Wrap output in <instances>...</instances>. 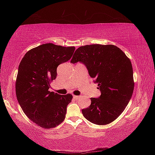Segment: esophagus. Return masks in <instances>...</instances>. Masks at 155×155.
I'll return each instance as SVG.
<instances>
[{
  "instance_id": "esophagus-1",
  "label": "esophagus",
  "mask_w": 155,
  "mask_h": 155,
  "mask_svg": "<svg viewBox=\"0 0 155 155\" xmlns=\"http://www.w3.org/2000/svg\"><path fill=\"white\" fill-rule=\"evenodd\" d=\"M73 98H74V99H78V98H80V96H75V95H74L73 96Z\"/></svg>"
}]
</instances>
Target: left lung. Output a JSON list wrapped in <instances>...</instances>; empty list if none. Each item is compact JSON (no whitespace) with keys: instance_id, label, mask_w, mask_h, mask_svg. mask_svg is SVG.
Here are the masks:
<instances>
[{"instance_id":"1","label":"left lung","mask_w":155,"mask_h":155,"mask_svg":"<svg viewBox=\"0 0 155 155\" xmlns=\"http://www.w3.org/2000/svg\"><path fill=\"white\" fill-rule=\"evenodd\" d=\"M78 61L86 65L101 91L98 98H91L90 106L82 110L83 116L93 124H108L124 111L133 95L135 83L130 60L112 44H91L76 50L70 62Z\"/></svg>"}]
</instances>
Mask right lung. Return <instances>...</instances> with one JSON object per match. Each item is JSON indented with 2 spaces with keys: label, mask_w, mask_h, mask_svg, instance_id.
Here are the masks:
<instances>
[{
  "label": "right lung",
  "mask_w": 155,
  "mask_h": 155,
  "mask_svg": "<svg viewBox=\"0 0 155 155\" xmlns=\"http://www.w3.org/2000/svg\"><path fill=\"white\" fill-rule=\"evenodd\" d=\"M75 47L41 44L25 54L18 67L15 93L25 115L39 127L52 128L64 121L72 96L50 91L59 64L71 58Z\"/></svg>",
  "instance_id": "add662e5"
}]
</instances>
